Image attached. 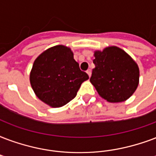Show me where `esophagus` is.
<instances>
[{
  "label": "esophagus",
  "mask_w": 156,
  "mask_h": 156,
  "mask_svg": "<svg viewBox=\"0 0 156 156\" xmlns=\"http://www.w3.org/2000/svg\"><path fill=\"white\" fill-rule=\"evenodd\" d=\"M87 75H88L89 77H90V76H91V69H87Z\"/></svg>",
  "instance_id": "obj_1"
}]
</instances>
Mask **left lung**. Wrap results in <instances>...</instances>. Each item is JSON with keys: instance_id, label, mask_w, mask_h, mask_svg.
Masks as SVG:
<instances>
[{"instance_id": "1", "label": "left lung", "mask_w": 156, "mask_h": 156, "mask_svg": "<svg viewBox=\"0 0 156 156\" xmlns=\"http://www.w3.org/2000/svg\"><path fill=\"white\" fill-rule=\"evenodd\" d=\"M90 82L98 94L110 103L125 101L139 84V67L132 57L115 46L94 51Z\"/></svg>"}]
</instances>
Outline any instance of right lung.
I'll use <instances>...</instances> for the list:
<instances>
[{"instance_id": "right-lung-1", "label": "right lung", "mask_w": 156, "mask_h": 156, "mask_svg": "<svg viewBox=\"0 0 156 156\" xmlns=\"http://www.w3.org/2000/svg\"><path fill=\"white\" fill-rule=\"evenodd\" d=\"M88 78L73 59V51L64 45L52 46L39 55L29 76L36 96L52 108L73 100L81 84Z\"/></svg>"}]
</instances>
